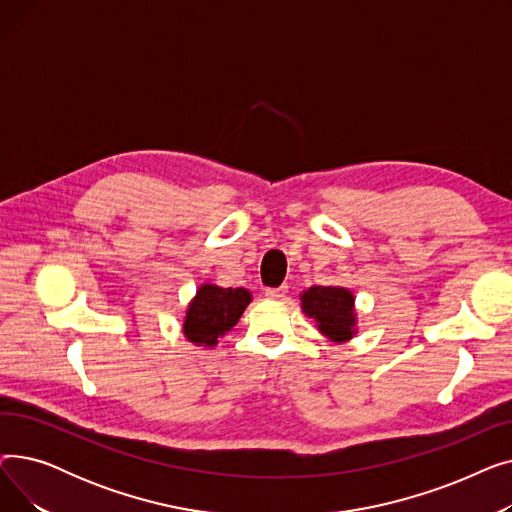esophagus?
Segmentation results:
<instances>
[{"instance_id": "34e87169", "label": "esophagus", "mask_w": 512, "mask_h": 512, "mask_svg": "<svg viewBox=\"0 0 512 512\" xmlns=\"http://www.w3.org/2000/svg\"><path fill=\"white\" fill-rule=\"evenodd\" d=\"M286 294H288V286L267 288V290H265V297H267V299H274V301H282V299H286Z\"/></svg>"}]
</instances>
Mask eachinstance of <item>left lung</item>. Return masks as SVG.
<instances>
[{
	"instance_id": "left-lung-1",
	"label": "left lung",
	"mask_w": 512,
	"mask_h": 512,
	"mask_svg": "<svg viewBox=\"0 0 512 512\" xmlns=\"http://www.w3.org/2000/svg\"><path fill=\"white\" fill-rule=\"evenodd\" d=\"M301 309L330 342L344 344L359 332L355 294L344 286H311L303 290Z\"/></svg>"
}]
</instances>
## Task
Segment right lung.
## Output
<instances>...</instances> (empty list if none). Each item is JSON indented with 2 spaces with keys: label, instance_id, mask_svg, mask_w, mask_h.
Instances as JSON below:
<instances>
[{
  "label": "right lung",
  "instance_id": "obj_1",
  "mask_svg": "<svg viewBox=\"0 0 512 512\" xmlns=\"http://www.w3.org/2000/svg\"><path fill=\"white\" fill-rule=\"evenodd\" d=\"M251 301L253 294L247 288H222L211 282L201 284L184 311V338L195 346L213 348L238 324Z\"/></svg>",
  "mask_w": 512,
  "mask_h": 512
}]
</instances>
